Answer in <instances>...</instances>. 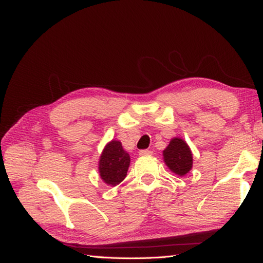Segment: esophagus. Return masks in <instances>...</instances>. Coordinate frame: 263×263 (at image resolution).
<instances>
[{"label":"esophagus","instance_id":"obj_1","mask_svg":"<svg viewBox=\"0 0 263 263\" xmlns=\"http://www.w3.org/2000/svg\"><path fill=\"white\" fill-rule=\"evenodd\" d=\"M152 154H153L152 150H148V149H143L139 152V155L140 156H147V155H152Z\"/></svg>","mask_w":263,"mask_h":263}]
</instances>
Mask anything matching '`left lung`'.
<instances>
[{
	"label": "left lung",
	"instance_id": "1",
	"mask_svg": "<svg viewBox=\"0 0 263 263\" xmlns=\"http://www.w3.org/2000/svg\"><path fill=\"white\" fill-rule=\"evenodd\" d=\"M164 159L170 170L180 176L185 175L192 168V153L182 139H173L164 150Z\"/></svg>",
	"mask_w": 263,
	"mask_h": 263
}]
</instances>
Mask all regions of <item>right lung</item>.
<instances>
[{
  "label": "right lung",
  "instance_id": "1",
  "mask_svg": "<svg viewBox=\"0 0 263 263\" xmlns=\"http://www.w3.org/2000/svg\"><path fill=\"white\" fill-rule=\"evenodd\" d=\"M130 156L120 141H111L105 147L99 160L100 177L108 185H116L126 176Z\"/></svg>",
  "mask_w": 263,
  "mask_h": 263
}]
</instances>
